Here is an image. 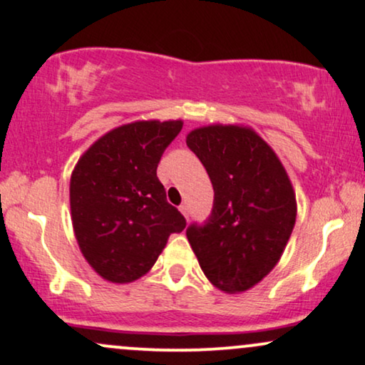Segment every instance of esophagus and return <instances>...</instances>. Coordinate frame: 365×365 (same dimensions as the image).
Masks as SVG:
<instances>
[{
	"label": "esophagus",
	"instance_id": "obj_1",
	"mask_svg": "<svg viewBox=\"0 0 365 365\" xmlns=\"http://www.w3.org/2000/svg\"><path fill=\"white\" fill-rule=\"evenodd\" d=\"M178 209H180V212H182L183 215H185V219H188V205L187 204H182V205L178 207Z\"/></svg>",
	"mask_w": 365,
	"mask_h": 365
}]
</instances>
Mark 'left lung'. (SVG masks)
Listing matches in <instances>:
<instances>
[{
    "label": "left lung",
    "instance_id": "obj_1",
    "mask_svg": "<svg viewBox=\"0 0 365 365\" xmlns=\"http://www.w3.org/2000/svg\"><path fill=\"white\" fill-rule=\"evenodd\" d=\"M214 187L204 224L187 229L209 281L225 293L259 283L283 255L297 220V198L276 153L255 129L210 124L187 135Z\"/></svg>",
    "mask_w": 365,
    "mask_h": 365
}]
</instances>
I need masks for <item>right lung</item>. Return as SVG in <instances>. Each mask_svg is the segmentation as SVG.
Here are the masks:
<instances>
[{"mask_svg": "<svg viewBox=\"0 0 365 365\" xmlns=\"http://www.w3.org/2000/svg\"><path fill=\"white\" fill-rule=\"evenodd\" d=\"M183 123L136 121L101 136L71 177V212L86 261L110 283H131L158 259L185 217L167 202L160 158Z\"/></svg>", "mask_w": 365, "mask_h": 365, "instance_id": "obj_1", "label": "right lung"}]
</instances>
